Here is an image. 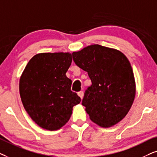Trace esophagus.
<instances>
[{
  "instance_id": "obj_1",
  "label": "esophagus",
  "mask_w": 157,
  "mask_h": 157,
  "mask_svg": "<svg viewBox=\"0 0 157 157\" xmlns=\"http://www.w3.org/2000/svg\"><path fill=\"white\" fill-rule=\"evenodd\" d=\"M77 95H79V97H80L81 99H82L83 96H84V93H83V91H80V92H78Z\"/></svg>"
}]
</instances>
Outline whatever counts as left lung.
<instances>
[{
  "label": "left lung",
  "mask_w": 157,
  "mask_h": 157,
  "mask_svg": "<svg viewBox=\"0 0 157 157\" xmlns=\"http://www.w3.org/2000/svg\"><path fill=\"white\" fill-rule=\"evenodd\" d=\"M72 58L91 80L82 101L90 120L103 128L120 122L136 95L134 75L127 57L117 49L93 44L74 52Z\"/></svg>",
  "instance_id": "obj_1"
}]
</instances>
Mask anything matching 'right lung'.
Returning a JSON list of instances; mask_svg holds the SVG:
<instances>
[{
  "instance_id": "obj_1",
  "label": "right lung",
  "mask_w": 157,
  "mask_h": 157,
  "mask_svg": "<svg viewBox=\"0 0 157 157\" xmlns=\"http://www.w3.org/2000/svg\"><path fill=\"white\" fill-rule=\"evenodd\" d=\"M72 60L68 52L37 54L29 60L21 76L23 105L44 129L62 128L70 120L73 106L80 103V98L71 90L72 80L66 76Z\"/></svg>"
}]
</instances>
